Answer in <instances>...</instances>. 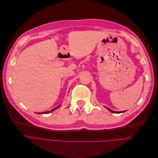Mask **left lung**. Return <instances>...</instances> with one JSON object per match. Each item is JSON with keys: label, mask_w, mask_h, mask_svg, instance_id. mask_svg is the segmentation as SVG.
<instances>
[{"label": "left lung", "mask_w": 158, "mask_h": 158, "mask_svg": "<svg viewBox=\"0 0 158 158\" xmlns=\"http://www.w3.org/2000/svg\"><path fill=\"white\" fill-rule=\"evenodd\" d=\"M106 107V106H105ZM106 108H107V110H109L110 112H112V113H114V114H120V113H123V112H125L126 111H122V112H115V111H113V110H110V108H107V107H106Z\"/></svg>", "instance_id": "1"}]
</instances>
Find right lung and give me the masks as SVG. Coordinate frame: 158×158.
<instances>
[{"label": "right lung", "mask_w": 158, "mask_h": 158, "mask_svg": "<svg viewBox=\"0 0 158 158\" xmlns=\"http://www.w3.org/2000/svg\"><path fill=\"white\" fill-rule=\"evenodd\" d=\"M59 106H60V105H59V106H57V107L54 108L53 109H52V110H50V111H47V112H43V113H37V114H49V113H50V112H52L53 111H54V110H55L56 109H57Z\"/></svg>", "instance_id": "obj_1"}]
</instances>
